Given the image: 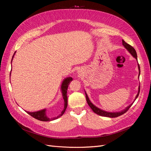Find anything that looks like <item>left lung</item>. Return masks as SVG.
Masks as SVG:
<instances>
[{"label": "left lung", "instance_id": "obj_1", "mask_svg": "<svg viewBox=\"0 0 151 151\" xmlns=\"http://www.w3.org/2000/svg\"><path fill=\"white\" fill-rule=\"evenodd\" d=\"M122 45L124 46V47L127 50V51L129 52L132 56H133L137 60V53H136V51L132 47V46H130V45L129 44L127 43L124 40H122ZM138 69H139V76H140V66H139V64L138 63ZM139 93H140V86H139V88H138V93H137V94L136 95V96L135 98V99L133 103H132L130 105H129L127 107H126L124 109H123V110L120 111H117V112H109V111H104V110H103V109H100L99 108H98L97 106H96L94 104H93L91 102L90 99L88 97V94H87L86 92L85 91V94H86V101L87 102H88V104L89 106V107L91 108V109L93 111V112H94L95 113H96L97 115H100V116H106V117H109V118H116V117H118L119 116L122 115H123V114H124L125 113H126L128 110H129V109L131 107V106L132 104H133V103H134V101H135V99L137 98L139 94Z\"/></svg>", "mask_w": 151, "mask_h": 151}]
</instances>
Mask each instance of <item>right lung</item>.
<instances>
[{"label":"right lung","instance_id":"obj_1","mask_svg":"<svg viewBox=\"0 0 151 151\" xmlns=\"http://www.w3.org/2000/svg\"><path fill=\"white\" fill-rule=\"evenodd\" d=\"M16 53H14L13 56H12V58L11 60V63H12V59L14 58V56ZM11 73H10V76H11ZM72 81V78L71 77H66L65 79H63V81H62V85L60 87V89H61V92L62 94V97L63 99V108L62 109V111H61V113L59 114V115L57 116L53 117V118H49L48 117V116L47 115V109L45 108L43 109H41V110L37 111H34V112H30V111H25L27 113H28L29 115H31V116H33V118H36L38 120L40 121H43V122H50V121H52L54 120H56L57 118H58L59 117L62 116L63 113H65L66 108L67 106V89L68 85L70 84V83Z\"/></svg>","mask_w":151,"mask_h":151}]
</instances>
